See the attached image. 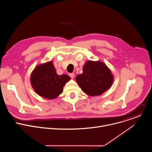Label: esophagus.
Returning a JSON list of instances; mask_svg holds the SVG:
<instances>
[{"mask_svg": "<svg viewBox=\"0 0 152 152\" xmlns=\"http://www.w3.org/2000/svg\"><path fill=\"white\" fill-rule=\"evenodd\" d=\"M69 76H70V77L72 78V79H73V78L75 77V74H74V73H70V74H69Z\"/></svg>", "mask_w": 152, "mask_h": 152, "instance_id": "esophagus-1", "label": "esophagus"}]
</instances>
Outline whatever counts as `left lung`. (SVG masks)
<instances>
[{"label":"left lung","instance_id":"left-lung-1","mask_svg":"<svg viewBox=\"0 0 152 152\" xmlns=\"http://www.w3.org/2000/svg\"><path fill=\"white\" fill-rule=\"evenodd\" d=\"M76 81L86 94L97 96L111 87L114 75L104 62L90 60L85 63L83 73L76 77Z\"/></svg>","mask_w":152,"mask_h":152}]
</instances>
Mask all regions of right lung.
<instances>
[{"instance_id": "right-lung-1", "label": "right lung", "mask_w": 152, "mask_h": 152, "mask_svg": "<svg viewBox=\"0 0 152 152\" xmlns=\"http://www.w3.org/2000/svg\"><path fill=\"white\" fill-rule=\"evenodd\" d=\"M70 79L67 75H58L50 61L37 66L31 73L30 81L38 95L51 100L57 98L63 92L64 86Z\"/></svg>"}]
</instances>
